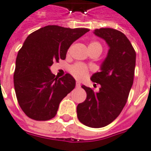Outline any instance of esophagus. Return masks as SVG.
<instances>
[{
    "label": "esophagus",
    "mask_w": 151,
    "mask_h": 151,
    "mask_svg": "<svg viewBox=\"0 0 151 151\" xmlns=\"http://www.w3.org/2000/svg\"><path fill=\"white\" fill-rule=\"evenodd\" d=\"M76 87H80V83H79V82H76Z\"/></svg>",
    "instance_id": "obj_1"
}]
</instances>
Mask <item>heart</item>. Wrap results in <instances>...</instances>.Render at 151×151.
Instances as JSON below:
<instances>
[{
	"mask_svg": "<svg viewBox=\"0 0 151 151\" xmlns=\"http://www.w3.org/2000/svg\"><path fill=\"white\" fill-rule=\"evenodd\" d=\"M88 47H89V50H96L101 51V52L102 51V46L98 41L90 42ZM69 72L75 78H76L78 79H83L87 76L89 69L85 65L77 63L70 67Z\"/></svg>",
	"mask_w": 151,
	"mask_h": 151,
	"instance_id": "b5f03b06",
	"label": "heart"
}]
</instances>
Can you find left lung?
Returning a JSON list of instances; mask_svg holds the SVG:
<instances>
[{
    "mask_svg": "<svg viewBox=\"0 0 151 151\" xmlns=\"http://www.w3.org/2000/svg\"><path fill=\"white\" fill-rule=\"evenodd\" d=\"M94 34L109 46L101 72L91 77L101 85L98 92L82 86L86 99L77 106V117L83 125L101 128L109 125L122 112L132 88L136 66V51L126 36L119 30L101 28Z\"/></svg>",
    "mask_w": 151,
    "mask_h": 151,
    "instance_id": "1",
    "label": "left lung"
}]
</instances>
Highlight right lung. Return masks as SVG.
<instances>
[{"label":"right lung","mask_w":151,"mask_h":151,"mask_svg":"<svg viewBox=\"0 0 151 151\" xmlns=\"http://www.w3.org/2000/svg\"><path fill=\"white\" fill-rule=\"evenodd\" d=\"M89 29L47 26L28 36L16 58L14 86L20 108L29 118L47 121L56 115L59 104L76 86L70 74L55 78L50 67L65 60L72 43Z\"/></svg>","instance_id":"right-lung-1"}]
</instances>
